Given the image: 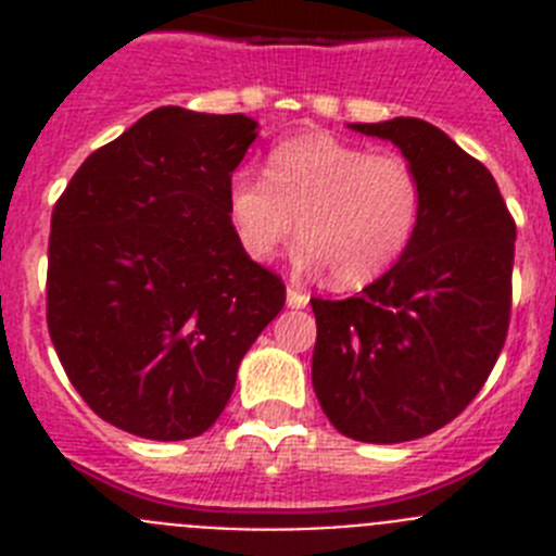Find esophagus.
<instances>
[{
    "mask_svg": "<svg viewBox=\"0 0 556 556\" xmlns=\"http://www.w3.org/2000/svg\"><path fill=\"white\" fill-rule=\"evenodd\" d=\"M287 303H289V306H292V308H306V306H308V294L301 292V289L289 287V289H287Z\"/></svg>",
    "mask_w": 556,
    "mask_h": 556,
    "instance_id": "obj_1",
    "label": "esophagus"
}]
</instances>
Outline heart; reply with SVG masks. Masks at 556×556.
Masks as SVG:
<instances>
[{"mask_svg":"<svg viewBox=\"0 0 556 556\" xmlns=\"http://www.w3.org/2000/svg\"><path fill=\"white\" fill-rule=\"evenodd\" d=\"M424 203V178L409 159L323 130L278 141L264 178L239 172L228 186L230 228L253 262H269L298 225L294 267H328L342 289L367 287L401 262Z\"/></svg>","mask_w":556,"mask_h":556,"instance_id":"obj_1","label":"heart"}]
</instances>
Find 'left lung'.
I'll return each mask as SVG.
<instances>
[{"label": "left lung", "mask_w": 556, "mask_h": 556, "mask_svg": "<svg viewBox=\"0 0 556 556\" xmlns=\"http://www.w3.org/2000/svg\"><path fill=\"white\" fill-rule=\"evenodd\" d=\"M351 130L404 152L426 203L390 273L348 301L312 298V384L339 434L406 443L451 424L493 370L513 306L515 223L488 166L440 127L397 116Z\"/></svg>", "instance_id": "left-lung-1"}]
</instances>
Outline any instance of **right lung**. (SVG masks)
Returning a JSON list of instances; mask_svg holds the SVG:
<instances>
[{"instance_id": "obj_1", "label": "right lung", "mask_w": 556, "mask_h": 556, "mask_svg": "<svg viewBox=\"0 0 556 556\" xmlns=\"http://www.w3.org/2000/svg\"><path fill=\"white\" fill-rule=\"evenodd\" d=\"M255 127L244 113L155 108L91 152L55 203L49 337L116 429L161 443L211 429L283 308L287 287L250 262L228 219Z\"/></svg>"}]
</instances>
